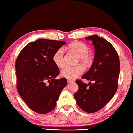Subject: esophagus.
I'll use <instances>...</instances> for the list:
<instances>
[{"label": "esophagus", "mask_w": 133, "mask_h": 133, "mask_svg": "<svg viewBox=\"0 0 133 133\" xmlns=\"http://www.w3.org/2000/svg\"><path fill=\"white\" fill-rule=\"evenodd\" d=\"M67 82H68V83H70V82H74V80H71V79H68V80H67Z\"/></svg>", "instance_id": "1"}]
</instances>
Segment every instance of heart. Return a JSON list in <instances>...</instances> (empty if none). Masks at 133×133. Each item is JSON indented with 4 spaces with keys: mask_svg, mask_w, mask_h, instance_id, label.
<instances>
[{
    "mask_svg": "<svg viewBox=\"0 0 133 133\" xmlns=\"http://www.w3.org/2000/svg\"><path fill=\"white\" fill-rule=\"evenodd\" d=\"M68 47L75 51L78 55V61L83 63L84 65H89L92 61V56L89 53V47L82 42L74 41L69 45ZM55 64L59 68H62L65 65L64 50L60 48L53 54L52 57ZM83 71L82 65L76 66H67L61 71V74L63 77L73 79L77 77Z\"/></svg>",
    "mask_w": 133,
    "mask_h": 133,
    "instance_id": "b5f03b06",
    "label": "heart"
}]
</instances>
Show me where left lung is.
Instances as JSON below:
<instances>
[{
    "instance_id": "8db88e82",
    "label": "left lung",
    "mask_w": 133,
    "mask_h": 133,
    "mask_svg": "<svg viewBox=\"0 0 133 133\" xmlns=\"http://www.w3.org/2000/svg\"><path fill=\"white\" fill-rule=\"evenodd\" d=\"M92 41L95 47L94 62L89 71L82 77L93 83L76 81L78 86L74 98L77 104L87 113L101 110L112 99L118 86L120 62L113 46L104 38L98 35L85 38Z\"/></svg>"
}]
</instances>
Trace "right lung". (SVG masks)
<instances>
[{
    "label": "right lung",
    "instance_id": "add662e5",
    "mask_svg": "<svg viewBox=\"0 0 133 133\" xmlns=\"http://www.w3.org/2000/svg\"><path fill=\"white\" fill-rule=\"evenodd\" d=\"M66 43L39 39L27 44L16 59L17 91L29 107L39 114L53 110L66 86V78L55 79L59 70L52 59Z\"/></svg>",
    "mask_w": 133,
    "mask_h": 133
}]
</instances>
